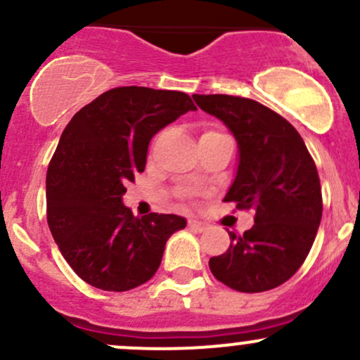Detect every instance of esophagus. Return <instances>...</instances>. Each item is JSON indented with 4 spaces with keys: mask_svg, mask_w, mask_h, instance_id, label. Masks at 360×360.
<instances>
[{
    "mask_svg": "<svg viewBox=\"0 0 360 360\" xmlns=\"http://www.w3.org/2000/svg\"><path fill=\"white\" fill-rule=\"evenodd\" d=\"M188 226H190L193 231H198V233H200V231H203V230H207L205 223H202V221H195V219H191L190 223H188Z\"/></svg>",
    "mask_w": 360,
    "mask_h": 360,
    "instance_id": "esophagus-1",
    "label": "esophagus"
}]
</instances>
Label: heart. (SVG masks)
Segmentation results:
<instances>
[{"mask_svg":"<svg viewBox=\"0 0 360 360\" xmlns=\"http://www.w3.org/2000/svg\"><path fill=\"white\" fill-rule=\"evenodd\" d=\"M207 134H209V132H207Z\"/></svg>","mask_w":360,"mask_h":360,"instance_id":"heart-1","label":"heart"}]
</instances>
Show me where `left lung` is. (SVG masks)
I'll list each match as a JSON object with an SVG mask.
<instances>
[{
	"label": "left lung",
	"instance_id": "1",
	"mask_svg": "<svg viewBox=\"0 0 360 360\" xmlns=\"http://www.w3.org/2000/svg\"><path fill=\"white\" fill-rule=\"evenodd\" d=\"M193 99L237 141V172L224 202L256 212L244 235L228 231L230 248L210 257V271L240 292L278 288L307 259L321 224L317 167L297 130L263 104L223 94Z\"/></svg>",
	"mask_w": 360,
	"mask_h": 360
}]
</instances>
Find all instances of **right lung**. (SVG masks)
I'll return each instance as SVG.
<instances>
[{"mask_svg":"<svg viewBox=\"0 0 360 360\" xmlns=\"http://www.w3.org/2000/svg\"><path fill=\"white\" fill-rule=\"evenodd\" d=\"M195 110L184 92L118 86L64 129L46 172V219L64 259L86 284L115 292L144 284L170 235L186 226L176 214L136 217L123 195L146 167L155 134Z\"/></svg>","mask_w":360,"mask_h":360,"instance_id":"add662e5","label":"right lung"}]
</instances>
